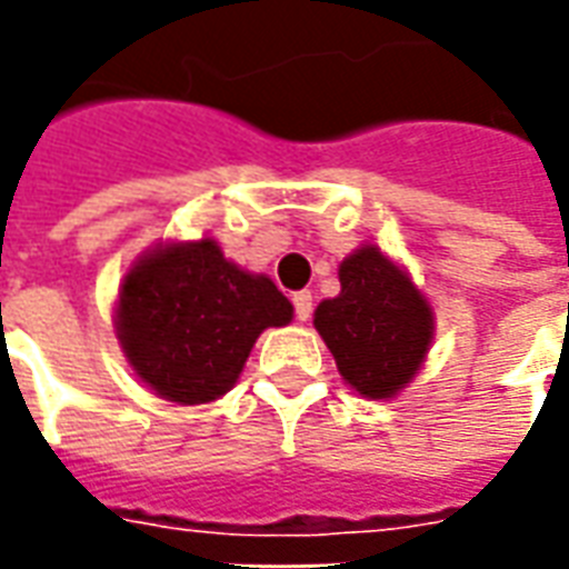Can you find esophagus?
Instances as JSON below:
<instances>
[{"label": "esophagus", "mask_w": 569, "mask_h": 569, "mask_svg": "<svg viewBox=\"0 0 569 569\" xmlns=\"http://www.w3.org/2000/svg\"><path fill=\"white\" fill-rule=\"evenodd\" d=\"M292 308H296V320L298 322H308L310 313H313V296H310L308 289H301L292 296Z\"/></svg>", "instance_id": "34e87169"}]
</instances>
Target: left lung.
Masks as SVG:
<instances>
[{"label":"left lung","mask_w":569,"mask_h":569,"mask_svg":"<svg viewBox=\"0 0 569 569\" xmlns=\"http://www.w3.org/2000/svg\"><path fill=\"white\" fill-rule=\"evenodd\" d=\"M338 280L341 296L322 301L313 326L357 393L390 399L427 357L432 310L378 247H362L345 259Z\"/></svg>","instance_id":"1"}]
</instances>
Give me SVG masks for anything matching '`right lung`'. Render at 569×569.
<instances>
[{
  "mask_svg": "<svg viewBox=\"0 0 569 569\" xmlns=\"http://www.w3.org/2000/svg\"><path fill=\"white\" fill-rule=\"evenodd\" d=\"M289 320L283 292L231 264L210 237L146 256L118 296V338L130 366L182 406L228 393L256 338Z\"/></svg>",
  "mask_w": 569,
  "mask_h": 569,
  "instance_id": "add662e5",
  "label": "right lung"
}]
</instances>
